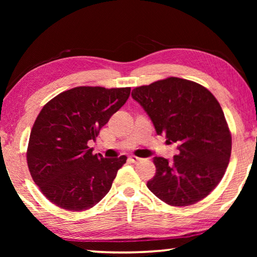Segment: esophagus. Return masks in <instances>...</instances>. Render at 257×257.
<instances>
[{"label":"esophagus","mask_w":257,"mask_h":257,"mask_svg":"<svg viewBox=\"0 0 257 257\" xmlns=\"http://www.w3.org/2000/svg\"><path fill=\"white\" fill-rule=\"evenodd\" d=\"M130 161H132L133 163H138V162H141V161H143V159L142 158H138V156H130Z\"/></svg>","instance_id":"esophagus-1"}]
</instances>
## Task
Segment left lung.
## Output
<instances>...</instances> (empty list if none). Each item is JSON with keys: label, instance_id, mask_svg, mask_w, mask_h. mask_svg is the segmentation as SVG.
<instances>
[{"label": "left lung", "instance_id": "obj_1", "mask_svg": "<svg viewBox=\"0 0 257 257\" xmlns=\"http://www.w3.org/2000/svg\"><path fill=\"white\" fill-rule=\"evenodd\" d=\"M132 96L156 134L179 150L171 161L155 156L149 189L172 206L202 201L222 179L231 155V134L219 102L205 87L177 77L136 87Z\"/></svg>", "mask_w": 257, "mask_h": 257}]
</instances>
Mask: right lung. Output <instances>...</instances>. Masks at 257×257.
<instances>
[{"instance_id": "right-lung-1", "label": "right lung", "mask_w": 257, "mask_h": 257, "mask_svg": "<svg viewBox=\"0 0 257 257\" xmlns=\"http://www.w3.org/2000/svg\"><path fill=\"white\" fill-rule=\"evenodd\" d=\"M130 87L80 86L52 98L30 133L27 163L35 184L56 206L93 207L111 189L127 156L104 159L88 147L112 114L127 102Z\"/></svg>"}]
</instances>
